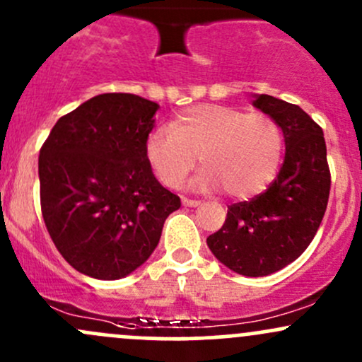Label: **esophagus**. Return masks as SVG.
<instances>
[{
  "instance_id": "obj_1",
  "label": "esophagus",
  "mask_w": 362,
  "mask_h": 362,
  "mask_svg": "<svg viewBox=\"0 0 362 362\" xmlns=\"http://www.w3.org/2000/svg\"><path fill=\"white\" fill-rule=\"evenodd\" d=\"M182 204H184V206H189V208H196V206H199L201 201L187 199V197H182Z\"/></svg>"
}]
</instances>
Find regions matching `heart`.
Segmentation results:
<instances>
[{
	"instance_id": "1",
	"label": "heart",
	"mask_w": 362,
	"mask_h": 362,
	"mask_svg": "<svg viewBox=\"0 0 362 362\" xmlns=\"http://www.w3.org/2000/svg\"><path fill=\"white\" fill-rule=\"evenodd\" d=\"M283 154V130L262 112L216 104L184 109L170 127L147 135L146 156L156 177L178 187L196 168L197 156L206 170L194 180L201 191L220 187L230 197H250L272 182Z\"/></svg>"
}]
</instances>
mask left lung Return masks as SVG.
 <instances>
[{"label":"left lung","mask_w":362,"mask_h":362,"mask_svg":"<svg viewBox=\"0 0 362 362\" xmlns=\"http://www.w3.org/2000/svg\"><path fill=\"white\" fill-rule=\"evenodd\" d=\"M253 98L283 130V166L267 191L229 206L222 229L206 243L230 271L262 277L286 267L310 245L328 206L332 177L325 135L309 114L271 95Z\"/></svg>","instance_id":"left-lung-1"}]
</instances>
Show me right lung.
Wrapping results in <instances>:
<instances>
[{
  "instance_id": "add662e5",
  "label": "right lung",
  "mask_w": 362,
  "mask_h": 362,
  "mask_svg": "<svg viewBox=\"0 0 362 362\" xmlns=\"http://www.w3.org/2000/svg\"><path fill=\"white\" fill-rule=\"evenodd\" d=\"M156 102L102 93L60 117L40 151L45 226L85 276L114 281L139 269L180 197L163 187L146 156Z\"/></svg>"
}]
</instances>
